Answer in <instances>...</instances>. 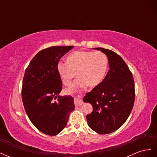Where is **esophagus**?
Returning a JSON list of instances; mask_svg holds the SVG:
<instances>
[{"instance_id": "esophagus-1", "label": "esophagus", "mask_w": 157, "mask_h": 157, "mask_svg": "<svg viewBox=\"0 0 157 157\" xmlns=\"http://www.w3.org/2000/svg\"><path fill=\"white\" fill-rule=\"evenodd\" d=\"M75 105H76L80 106V105H81L83 103V101L82 100V99H80V96H78L77 98H75Z\"/></svg>"}]
</instances>
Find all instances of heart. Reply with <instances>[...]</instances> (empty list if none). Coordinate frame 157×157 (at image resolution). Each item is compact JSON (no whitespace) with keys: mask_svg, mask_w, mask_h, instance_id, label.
I'll return each instance as SVG.
<instances>
[{"mask_svg":"<svg viewBox=\"0 0 157 157\" xmlns=\"http://www.w3.org/2000/svg\"><path fill=\"white\" fill-rule=\"evenodd\" d=\"M66 62L57 65L59 78L66 86L69 85L77 73L73 85L67 90L73 92L78 88L98 86L105 78L109 67L106 55L100 51H76L68 55Z\"/></svg>","mask_w":157,"mask_h":157,"instance_id":"1","label":"heart"}]
</instances>
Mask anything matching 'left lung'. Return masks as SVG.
<instances>
[{"instance_id":"8db88e82","label":"left lung","mask_w":157,"mask_h":157,"mask_svg":"<svg viewBox=\"0 0 157 157\" xmlns=\"http://www.w3.org/2000/svg\"><path fill=\"white\" fill-rule=\"evenodd\" d=\"M94 49L107 56L109 70L103 82L86 93L83 101L93 107L86 115L89 127L99 134H107L118 130L129 117L134 104V80L119 55L103 48Z\"/></svg>"}]
</instances>
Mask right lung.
Here are the masks:
<instances>
[{"label": "right lung", "mask_w": 157, "mask_h": 157, "mask_svg": "<svg viewBox=\"0 0 157 157\" xmlns=\"http://www.w3.org/2000/svg\"><path fill=\"white\" fill-rule=\"evenodd\" d=\"M73 46H52L32 59L23 79L21 97L29 120L38 130L56 136L67 125L75 109L73 98L59 96L62 90L57 65Z\"/></svg>", "instance_id": "obj_1"}]
</instances>
